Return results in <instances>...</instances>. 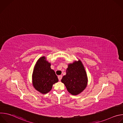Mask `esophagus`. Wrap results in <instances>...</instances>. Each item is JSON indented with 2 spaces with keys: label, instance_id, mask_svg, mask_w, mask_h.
Here are the masks:
<instances>
[{
  "label": "esophagus",
  "instance_id": "esophagus-1",
  "mask_svg": "<svg viewBox=\"0 0 123 123\" xmlns=\"http://www.w3.org/2000/svg\"><path fill=\"white\" fill-rule=\"evenodd\" d=\"M58 79H59V81H61V79H62V76L61 75H59V76H58Z\"/></svg>",
  "mask_w": 123,
  "mask_h": 123
}]
</instances>
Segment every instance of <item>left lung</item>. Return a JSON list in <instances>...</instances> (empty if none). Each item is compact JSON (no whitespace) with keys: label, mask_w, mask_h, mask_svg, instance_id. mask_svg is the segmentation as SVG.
Wrapping results in <instances>:
<instances>
[{"label":"left lung","mask_w":123,"mask_h":123,"mask_svg":"<svg viewBox=\"0 0 123 123\" xmlns=\"http://www.w3.org/2000/svg\"><path fill=\"white\" fill-rule=\"evenodd\" d=\"M71 94L76 95L82 92L86 87L87 77L84 66L79 60L69 64L66 70V74L61 79Z\"/></svg>","instance_id":"8db88e82"}]
</instances>
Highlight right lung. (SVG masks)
Instances as JSON below:
<instances>
[{
  "label": "right lung",
  "mask_w": 123,
  "mask_h": 123,
  "mask_svg": "<svg viewBox=\"0 0 123 123\" xmlns=\"http://www.w3.org/2000/svg\"><path fill=\"white\" fill-rule=\"evenodd\" d=\"M50 63L46 57H40L34 66L32 78V85L36 90L42 94L49 92L53 84L58 81L55 71L50 68Z\"/></svg>",
  "instance_id": "right-lung-1"
}]
</instances>
